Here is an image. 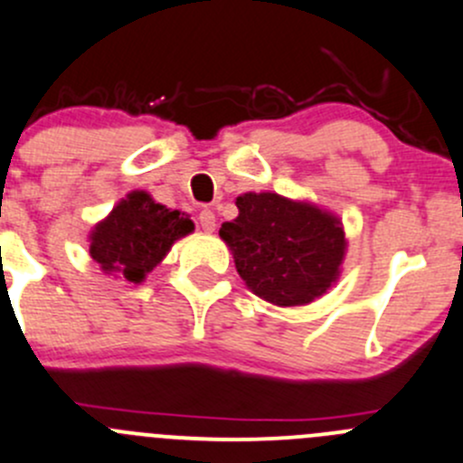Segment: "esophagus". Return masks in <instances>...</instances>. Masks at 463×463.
Returning a JSON list of instances; mask_svg holds the SVG:
<instances>
[{"mask_svg":"<svg viewBox=\"0 0 463 463\" xmlns=\"http://www.w3.org/2000/svg\"><path fill=\"white\" fill-rule=\"evenodd\" d=\"M197 220H200V227L204 229V232H213L215 229V213L211 209H202Z\"/></svg>","mask_w":463,"mask_h":463,"instance_id":"1","label":"esophagus"}]
</instances>
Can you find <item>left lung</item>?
Returning a JSON list of instances; mask_svg holds the SVG:
<instances>
[{"label": "left lung", "mask_w": 463, "mask_h": 463, "mask_svg": "<svg viewBox=\"0 0 463 463\" xmlns=\"http://www.w3.org/2000/svg\"><path fill=\"white\" fill-rule=\"evenodd\" d=\"M236 206L239 218L222 222L220 239L254 295L277 307H300L327 293L347 245L336 215L277 193H245Z\"/></svg>", "instance_id": "8db88e82"}]
</instances>
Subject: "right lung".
I'll list each match as a JSON object with an SVG mask.
<instances>
[{"label": "right lung", "instance_id": "obj_1", "mask_svg": "<svg viewBox=\"0 0 463 463\" xmlns=\"http://www.w3.org/2000/svg\"><path fill=\"white\" fill-rule=\"evenodd\" d=\"M195 224L182 211L156 204L145 191H134L97 222L90 234V257L104 272H116L140 284L173 243L191 234Z\"/></svg>", "mask_w": 463, "mask_h": 463}]
</instances>
